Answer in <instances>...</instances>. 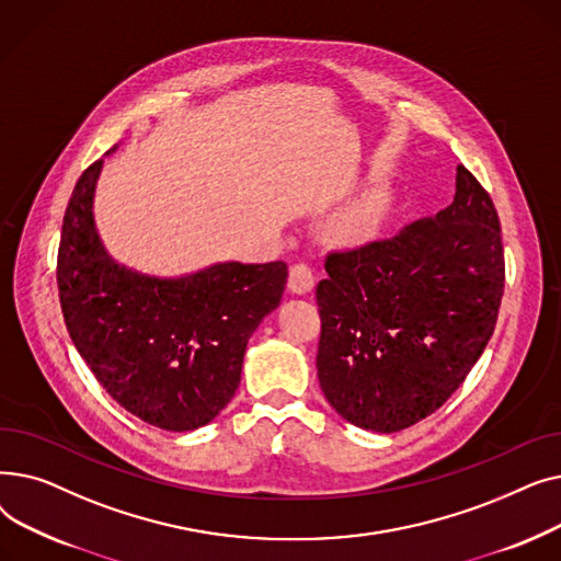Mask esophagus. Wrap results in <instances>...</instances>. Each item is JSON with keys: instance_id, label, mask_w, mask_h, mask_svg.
<instances>
[{"instance_id": "obj_1", "label": "esophagus", "mask_w": 561, "mask_h": 561, "mask_svg": "<svg viewBox=\"0 0 561 561\" xmlns=\"http://www.w3.org/2000/svg\"><path fill=\"white\" fill-rule=\"evenodd\" d=\"M316 284V275L309 263H293L288 271V288L298 296H305Z\"/></svg>"}]
</instances>
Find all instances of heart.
Returning a JSON list of instances; mask_svg holds the SVG:
<instances>
[{"instance_id":"b5f03b06","label":"heart","mask_w":561,"mask_h":561,"mask_svg":"<svg viewBox=\"0 0 561 561\" xmlns=\"http://www.w3.org/2000/svg\"><path fill=\"white\" fill-rule=\"evenodd\" d=\"M387 211L385 193H368L336 220V233L343 241H364L379 227Z\"/></svg>"}]
</instances>
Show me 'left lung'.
Segmentation results:
<instances>
[{
    "instance_id": "1",
    "label": "left lung",
    "mask_w": 561,
    "mask_h": 561,
    "mask_svg": "<svg viewBox=\"0 0 561 561\" xmlns=\"http://www.w3.org/2000/svg\"><path fill=\"white\" fill-rule=\"evenodd\" d=\"M316 286L318 379L347 423L391 434L444 404L484 352L505 288L493 199L463 165L434 218L334 250Z\"/></svg>"
}]
</instances>
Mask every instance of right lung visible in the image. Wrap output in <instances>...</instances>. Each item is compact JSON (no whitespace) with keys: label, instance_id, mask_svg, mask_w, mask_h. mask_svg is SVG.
<instances>
[{"label":"right lung","instance_id":"right-lung-1","mask_svg":"<svg viewBox=\"0 0 561 561\" xmlns=\"http://www.w3.org/2000/svg\"><path fill=\"white\" fill-rule=\"evenodd\" d=\"M102 159L72 191L56 282L81 359L129 414L170 432L214 421L241 381L248 339L277 309L284 261L216 263L180 279L138 275L104 250L93 220Z\"/></svg>","mask_w":561,"mask_h":561}]
</instances>
